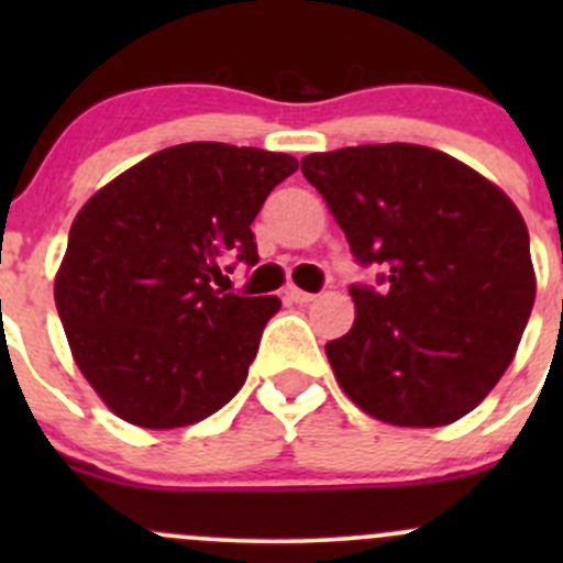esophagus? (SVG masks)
Returning a JSON list of instances; mask_svg holds the SVG:
<instances>
[{
	"mask_svg": "<svg viewBox=\"0 0 563 563\" xmlns=\"http://www.w3.org/2000/svg\"><path fill=\"white\" fill-rule=\"evenodd\" d=\"M286 299H288V302L308 305V302H313V299H316V294H310V291H302V288L291 286V288H286Z\"/></svg>",
	"mask_w": 563,
	"mask_h": 563,
	"instance_id": "1",
	"label": "esophagus"
}]
</instances>
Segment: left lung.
Returning <instances> with one entry per match:
<instances>
[{
    "label": "left lung",
    "instance_id": "8db88e82",
    "mask_svg": "<svg viewBox=\"0 0 563 563\" xmlns=\"http://www.w3.org/2000/svg\"><path fill=\"white\" fill-rule=\"evenodd\" d=\"M360 266L356 321L329 340L345 395L382 422L439 428L498 384L533 308L531 245L518 207L455 157L365 144L302 157Z\"/></svg>",
    "mask_w": 563,
    "mask_h": 563
}]
</instances>
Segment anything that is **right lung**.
Returning a JSON list of instances; mask_svg holds the SVG:
<instances>
[{
    "label": "right lung",
    "mask_w": 563,
    "mask_h": 563,
    "mask_svg": "<svg viewBox=\"0 0 563 563\" xmlns=\"http://www.w3.org/2000/svg\"><path fill=\"white\" fill-rule=\"evenodd\" d=\"M294 172L283 152L192 141L84 203L54 299L76 365L119 419L185 428L242 389L280 299L214 291L212 277L225 258L258 261L250 223Z\"/></svg>",
    "instance_id": "add662e5"
}]
</instances>
